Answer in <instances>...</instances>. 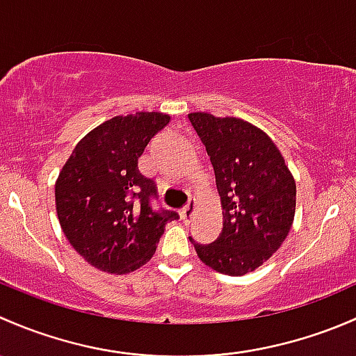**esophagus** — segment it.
<instances>
[{"instance_id": "1", "label": "esophagus", "mask_w": 356, "mask_h": 356, "mask_svg": "<svg viewBox=\"0 0 356 356\" xmlns=\"http://www.w3.org/2000/svg\"><path fill=\"white\" fill-rule=\"evenodd\" d=\"M195 209H197V204H195V200H190L188 204L185 205V207L181 209V212H179V216H181V219L185 222H190V219L193 218V214H195Z\"/></svg>"}]
</instances>
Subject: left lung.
Returning <instances> with one entry per match:
<instances>
[{
  "instance_id": "1",
  "label": "left lung",
  "mask_w": 356,
  "mask_h": 356,
  "mask_svg": "<svg viewBox=\"0 0 356 356\" xmlns=\"http://www.w3.org/2000/svg\"><path fill=\"white\" fill-rule=\"evenodd\" d=\"M205 145L221 197L222 232L195 243L205 266L243 276L262 266L286 240L295 218L296 185L270 137L240 118L190 113Z\"/></svg>"
}]
</instances>
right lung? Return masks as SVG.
Segmentation results:
<instances>
[{
    "label": "right lung",
    "mask_w": 356,
    "mask_h": 356,
    "mask_svg": "<svg viewBox=\"0 0 356 356\" xmlns=\"http://www.w3.org/2000/svg\"><path fill=\"white\" fill-rule=\"evenodd\" d=\"M170 123L163 113L115 116L73 149L54 186L61 229L90 266L127 274L149 262L177 211H154V179L138 171V157Z\"/></svg>",
    "instance_id": "add662e5"
}]
</instances>
